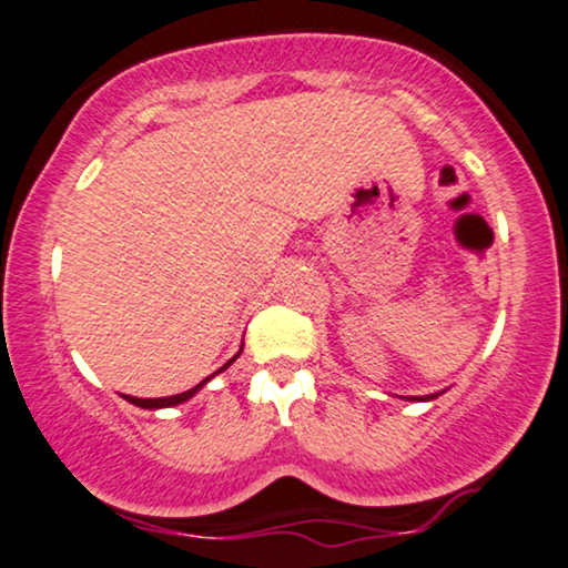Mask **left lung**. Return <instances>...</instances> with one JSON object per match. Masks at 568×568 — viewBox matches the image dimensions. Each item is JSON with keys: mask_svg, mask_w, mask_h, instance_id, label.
<instances>
[{"mask_svg": "<svg viewBox=\"0 0 568 568\" xmlns=\"http://www.w3.org/2000/svg\"><path fill=\"white\" fill-rule=\"evenodd\" d=\"M436 396V394H434ZM434 396H426V399H434Z\"/></svg>", "mask_w": 568, "mask_h": 568, "instance_id": "1", "label": "left lung"}]
</instances>
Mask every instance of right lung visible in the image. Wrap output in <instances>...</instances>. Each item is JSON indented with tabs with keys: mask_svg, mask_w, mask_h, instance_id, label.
<instances>
[{
	"mask_svg": "<svg viewBox=\"0 0 568 568\" xmlns=\"http://www.w3.org/2000/svg\"><path fill=\"white\" fill-rule=\"evenodd\" d=\"M235 357H237V354H235ZM235 357H232L230 362H235ZM230 362H227V365H230ZM227 365H224V367H227ZM224 367H222V371H224ZM206 381H209V378H206ZM206 381H201V384L190 388V392H182V394H174V396H163V399H136V396H126V399L132 402V405H136V407H145V409H159V407L182 405V402H187L190 396H193V394L197 392V388H201L203 384H206Z\"/></svg>",
	"mask_w": 568,
	"mask_h": 568,
	"instance_id": "right-lung-1",
	"label": "right lung"
}]
</instances>
